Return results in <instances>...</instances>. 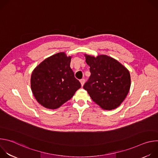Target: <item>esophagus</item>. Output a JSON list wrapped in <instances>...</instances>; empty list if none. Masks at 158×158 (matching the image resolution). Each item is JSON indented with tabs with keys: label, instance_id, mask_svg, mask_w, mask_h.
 <instances>
[{
	"label": "esophagus",
	"instance_id": "1",
	"mask_svg": "<svg viewBox=\"0 0 158 158\" xmlns=\"http://www.w3.org/2000/svg\"><path fill=\"white\" fill-rule=\"evenodd\" d=\"M80 82H81V84L82 86H83V85H84V82H85V80H84V79H81V80H80Z\"/></svg>",
	"mask_w": 158,
	"mask_h": 158
}]
</instances>
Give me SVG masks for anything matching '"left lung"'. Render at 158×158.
I'll list each match as a JSON object with an SVG mask.
<instances>
[{"label":"left lung","instance_id":"1","mask_svg":"<svg viewBox=\"0 0 158 158\" xmlns=\"http://www.w3.org/2000/svg\"><path fill=\"white\" fill-rule=\"evenodd\" d=\"M91 76L84 84L93 101L105 110L117 108L127 96L131 77L128 70L116 59L106 55L85 56Z\"/></svg>","mask_w":158,"mask_h":158}]
</instances>
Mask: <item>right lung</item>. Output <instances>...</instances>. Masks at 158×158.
Returning <instances> with one entry per match:
<instances>
[{"instance_id": "obj_1", "label": "right lung", "mask_w": 158, "mask_h": 158, "mask_svg": "<svg viewBox=\"0 0 158 158\" xmlns=\"http://www.w3.org/2000/svg\"><path fill=\"white\" fill-rule=\"evenodd\" d=\"M71 60L64 52H59L45 59L32 72V91L44 107L52 109L59 107L81 87L70 67Z\"/></svg>"}]
</instances>
